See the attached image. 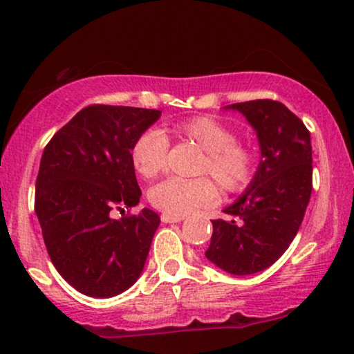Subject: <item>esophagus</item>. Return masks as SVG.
<instances>
[{"label":"esophagus","instance_id":"esophagus-1","mask_svg":"<svg viewBox=\"0 0 354 354\" xmlns=\"http://www.w3.org/2000/svg\"><path fill=\"white\" fill-rule=\"evenodd\" d=\"M161 221L163 223H180L183 221V216H171V214H161Z\"/></svg>","mask_w":354,"mask_h":354}]
</instances>
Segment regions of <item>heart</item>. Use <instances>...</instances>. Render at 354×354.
Segmentation results:
<instances>
[{
  "mask_svg": "<svg viewBox=\"0 0 354 354\" xmlns=\"http://www.w3.org/2000/svg\"><path fill=\"white\" fill-rule=\"evenodd\" d=\"M169 133L188 140L205 151L200 174H209L221 189L236 193L251 181L254 173V154L238 143L236 133L223 121L211 116H194L169 128ZM169 141L158 129H146L131 148V161L136 173L153 180L165 169ZM218 200V189L209 178L161 181L149 191V203L171 216H186L191 211L206 208Z\"/></svg>",
  "mask_w": 354,
  "mask_h": 354,
  "instance_id": "1",
  "label": "heart"
}]
</instances>
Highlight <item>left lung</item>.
Returning <instances> with one entry per match:
<instances>
[{"label": "left lung", "mask_w": 354, "mask_h": 354, "mask_svg": "<svg viewBox=\"0 0 354 354\" xmlns=\"http://www.w3.org/2000/svg\"><path fill=\"white\" fill-rule=\"evenodd\" d=\"M253 126L261 160L253 180L233 205L230 219H213L205 256L226 273H259L281 258L306 213L313 188L311 136L283 103L254 100L234 103Z\"/></svg>", "instance_id": "1"}]
</instances>
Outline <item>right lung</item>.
<instances>
[{
    "label": "right lung",
    "mask_w": 354,
    "mask_h": 354,
    "mask_svg": "<svg viewBox=\"0 0 354 354\" xmlns=\"http://www.w3.org/2000/svg\"><path fill=\"white\" fill-rule=\"evenodd\" d=\"M160 109L91 104L44 148L35 211L58 273L80 293L111 298L136 283L160 216L151 209L111 216L140 203L131 148Z\"/></svg>",
    "instance_id": "obj_1"
}]
</instances>
